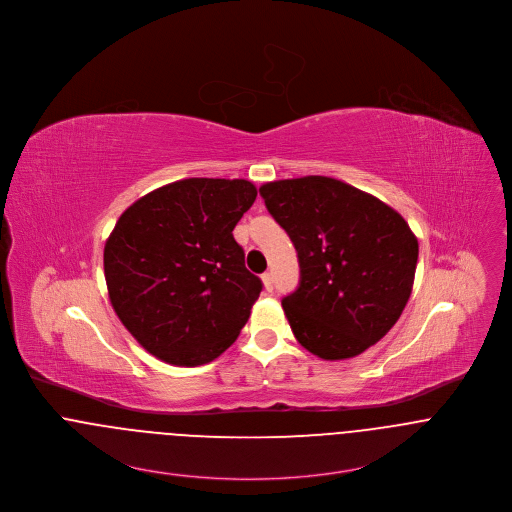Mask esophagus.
Returning a JSON list of instances; mask_svg holds the SVG:
<instances>
[{
    "mask_svg": "<svg viewBox=\"0 0 512 512\" xmlns=\"http://www.w3.org/2000/svg\"><path fill=\"white\" fill-rule=\"evenodd\" d=\"M262 281H264V287H266V291H272V289H274V278H272V274H270V272L262 274Z\"/></svg>",
    "mask_w": 512,
    "mask_h": 512,
    "instance_id": "obj_1",
    "label": "esophagus"
}]
</instances>
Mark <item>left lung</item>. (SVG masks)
<instances>
[{"mask_svg": "<svg viewBox=\"0 0 512 512\" xmlns=\"http://www.w3.org/2000/svg\"><path fill=\"white\" fill-rule=\"evenodd\" d=\"M301 268L281 307L297 342L323 360L362 354L395 325L411 297L419 240L370 193L326 176L260 187Z\"/></svg>", "mask_w": 512, "mask_h": 512, "instance_id": "1", "label": "left lung"}]
</instances>
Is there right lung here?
Wrapping results in <instances>:
<instances>
[{
  "label": "right lung",
  "mask_w": 512,
  "mask_h": 512,
  "mask_svg": "<svg viewBox=\"0 0 512 512\" xmlns=\"http://www.w3.org/2000/svg\"><path fill=\"white\" fill-rule=\"evenodd\" d=\"M248 180L189 178L158 187L117 221L103 250L111 305L152 356L201 366L246 325L262 281L233 229L252 207Z\"/></svg>",
  "instance_id": "1"
}]
</instances>
